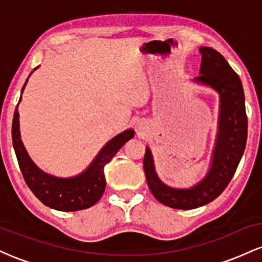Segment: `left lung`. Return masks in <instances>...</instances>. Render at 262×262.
<instances>
[{
    "instance_id": "obj_1",
    "label": "left lung",
    "mask_w": 262,
    "mask_h": 262,
    "mask_svg": "<svg viewBox=\"0 0 262 262\" xmlns=\"http://www.w3.org/2000/svg\"><path fill=\"white\" fill-rule=\"evenodd\" d=\"M200 53L202 56L200 76L192 81L210 87L219 95L218 132L208 172L192 187H171L156 173L149 146L144 156V171L152 196L176 209L198 208L215 200L233 179L248 138L244 90L239 76L217 50L201 47Z\"/></svg>"
}]
</instances>
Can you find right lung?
<instances>
[{
	"instance_id": "1",
	"label": "right lung",
	"mask_w": 262,
	"mask_h": 262,
	"mask_svg": "<svg viewBox=\"0 0 262 262\" xmlns=\"http://www.w3.org/2000/svg\"><path fill=\"white\" fill-rule=\"evenodd\" d=\"M37 69L38 68H35L34 70ZM28 79L22 87V93L25 91ZM20 100L22 97L19 98V102ZM18 104L14 111L13 122H12V141H13L14 152H16L25 181L35 194V197L45 206L56 210H62V212L86 209L97 203L106 188V179H104L103 172L104 166L112 160L117 151L134 137L133 129H127L107 141L89 165V167L79 175L58 177L39 169L27 152L23 141L20 139Z\"/></svg>"
}]
</instances>
